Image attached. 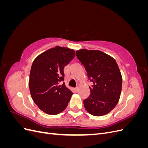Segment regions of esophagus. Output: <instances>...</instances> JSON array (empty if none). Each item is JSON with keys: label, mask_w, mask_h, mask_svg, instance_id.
<instances>
[{"label": "esophagus", "mask_w": 148, "mask_h": 148, "mask_svg": "<svg viewBox=\"0 0 148 148\" xmlns=\"http://www.w3.org/2000/svg\"><path fill=\"white\" fill-rule=\"evenodd\" d=\"M78 89H79L78 87H77V88H76L75 89V91H76V92H77V91H78Z\"/></svg>", "instance_id": "1"}]
</instances>
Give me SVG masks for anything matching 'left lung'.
Listing matches in <instances>:
<instances>
[{"mask_svg":"<svg viewBox=\"0 0 148 148\" xmlns=\"http://www.w3.org/2000/svg\"><path fill=\"white\" fill-rule=\"evenodd\" d=\"M84 65L88 79L90 95L83 100L84 108L95 116L104 115L112 110L119 100L122 78L115 60L97 50L81 49L76 51Z\"/></svg>","mask_w":148,"mask_h":148,"instance_id":"left-lung-1","label":"left lung"}]
</instances>
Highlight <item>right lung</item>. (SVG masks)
I'll use <instances>...</instances> for the list:
<instances>
[{"mask_svg": "<svg viewBox=\"0 0 148 148\" xmlns=\"http://www.w3.org/2000/svg\"><path fill=\"white\" fill-rule=\"evenodd\" d=\"M73 49L56 46L38 56L29 74V88L34 103L44 112L56 115L65 110L73 92L64 82V67L75 57Z\"/></svg>", "mask_w": 148, "mask_h": 148, "instance_id": "right-lung-1", "label": "right lung"}]
</instances>
